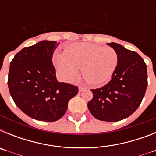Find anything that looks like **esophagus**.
Returning <instances> with one entry per match:
<instances>
[{
    "label": "esophagus",
    "mask_w": 156,
    "mask_h": 156,
    "mask_svg": "<svg viewBox=\"0 0 156 156\" xmlns=\"http://www.w3.org/2000/svg\"><path fill=\"white\" fill-rule=\"evenodd\" d=\"M83 90H84V87H79V92H80H80H82Z\"/></svg>",
    "instance_id": "34e87169"
}]
</instances>
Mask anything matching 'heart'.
I'll use <instances>...</instances> for the list:
<instances>
[{"label": "heart", "instance_id": "b5f03b06", "mask_svg": "<svg viewBox=\"0 0 156 156\" xmlns=\"http://www.w3.org/2000/svg\"><path fill=\"white\" fill-rule=\"evenodd\" d=\"M119 62L118 54L112 48L80 43L69 46L64 54L55 58V66L64 80L72 82L82 70L84 79L94 85H101L114 73Z\"/></svg>", "mask_w": 156, "mask_h": 156}]
</instances>
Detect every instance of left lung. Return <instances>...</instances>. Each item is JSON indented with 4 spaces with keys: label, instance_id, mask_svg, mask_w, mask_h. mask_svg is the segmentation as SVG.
<instances>
[{
    "label": "left lung",
    "instance_id": "obj_1",
    "mask_svg": "<svg viewBox=\"0 0 156 156\" xmlns=\"http://www.w3.org/2000/svg\"><path fill=\"white\" fill-rule=\"evenodd\" d=\"M107 44L118 54V66L107 84L91 90L87 107L96 119L116 122L129 117L141 103L148 86L147 66L135 51L116 43Z\"/></svg>",
    "mask_w": 156,
    "mask_h": 156
}]
</instances>
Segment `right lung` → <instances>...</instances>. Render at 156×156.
<instances>
[{"label":"right lung","mask_w":156,"mask_h":156,"mask_svg":"<svg viewBox=\"0 0 156 156\" xmlns=\"http://www.w3.org/2000/svg\"><path fill=\"white\" fill-rule=\"evenodd\" d=\"M59 43L42 41L22 49L12 59L8 85L19 109L33 119L55 122L64 115L78 87L59 82L52 55Z\"/></svg>","instance_id":"obj_1"}]
</instances>
